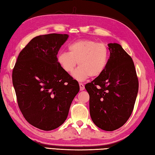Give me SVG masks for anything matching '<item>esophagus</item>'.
<instances>
[{
	"label": "esophagus",
	"instance_id": "esophagus-1",
	"mask_svg": "<svg viewBox=\"0 0 155 155\" xmlns=\"http://www.w3.org/2000/svg\"><path fill=\"white\" fill-rule=\"evenodd\" d=\"M79 87H80V90L81 91H83V90L85 89V85H83V83H79Z\"/></svg>",
	"mask_w": 155,
	"mask_h": 155
}]
</instances>
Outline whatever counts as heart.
<instances>
[{
	"instance_id": "b5f03b06",
	"label": "heart",
	"mask_w": 155,
	"mask_h": 155,
	"mask_svg": "<svg viewBox=\"0 0 155 155\" xmlns=\"http://www.w3.org/2000/svg\"><path fill=\"white\" fill-rule=\"evenodd\" d=\"M68 53L60 52L57 61L64 72L70 74L77 64L80 66L72 76L79 81H85L90 77H98L106 68L109 60V49L104 43L94 40H79L69 45Z\"/></svg>"
}]
</instances>
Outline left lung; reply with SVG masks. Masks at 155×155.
I'll use <instances>...</instances> for the list:
<instances>
[{
  "mask_svg": "<svg viewBox=\"0 0 155 155\" xmlns=\"http://www.w3.org/2000/svg\"><path fill=\"white\" fill-rule=\"evenodd\" d=\"M108 65L100 77L87 83L89 112L94 124L112 131L127 121L133 112L139 83L132 58L119 44L110 43Z\"/></svg>",
  "mask_w": 155,
  "mask_h": 155,
  "instance_id": "left-lung-1",
  "label": "left lung"
}]
</instances>
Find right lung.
I'll return each instance as SVG.
<instances>
[{"mask_svg":"<svg viewBox=\"0 0 155 155\" xmlns=\"http://www.w3.org/2000/svg\"><path fill=\"white\" fill-rule=\"evenodd\" d=\"M68 38L60 34L33 38L19 53L13 69L19 110L30 125L44 131L63 124L79 91L77 81L57 61L58 51Z\"/></svg>","mask_w":155,"mask_h":155,"instance_id":"right-lung-1","label":"right lung"}]
</instances>
